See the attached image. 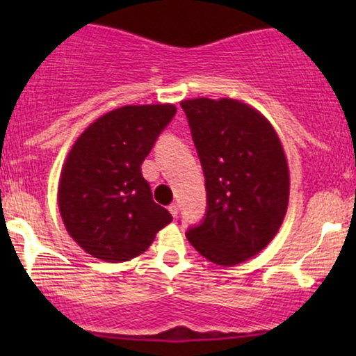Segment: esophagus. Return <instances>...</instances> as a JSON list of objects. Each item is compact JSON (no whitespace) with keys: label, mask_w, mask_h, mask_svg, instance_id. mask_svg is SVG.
I'll use <instances>...</instances> for the list:
<instances>
[{"label":"esophagus","mask_w":356,"mask_h":356,"mask_svg":"<svg viewBox=\"0 0 356 356\" xmlns=\"http://www.w3.org/2000/svg\"><path fill=\"white\" fill-rule=\"evenodd\" d=\"M169 211H170V214L174 216V218H177V214H179V204H175V202L170 204Z\"/></svg>","instance_id":"esophagus-1"}]
</instances>
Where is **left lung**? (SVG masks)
<instances>
[{"instance_id": "left-lung-1", "label": "left lung", "mask_w": 356, "mask_h": 356, "mask_svg": "<svg viewBox=\"0 0 356 356\" xmlns=\"http://www.w3.org/2000/svg\"><path fill=\"white\" fill-rule=\"evenodd\" d=\"M181 107L206 177L207 207L187 229L206 259L234 266L257 254L283 224L289 199L284 150L271 124L243 102L194 99Z\"/></svg>"}]
</instances>
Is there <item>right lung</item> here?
Here are the masks:
<instances>
[{"instance_id":"add662e5","label":"right lung","mask_w":356,"mask_h":356,"mask_svg":"<svg viewBox=\"0 0 356 356\" xmlns=\"http://www.w3.org/2000/svg\"><path fill=\"white\" fill-rule=\"evenodd\" d=\"M174 105H127L105 113L72 147L61 170L58 207L68 234L88 254L122 263L147 251L172 220L154 202L142 162Z\"/></svg>"}]
</instances>
